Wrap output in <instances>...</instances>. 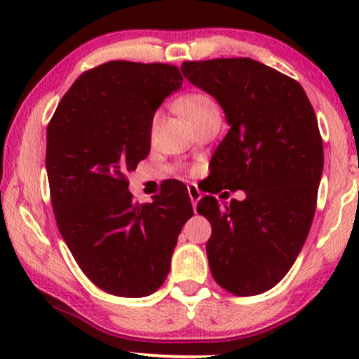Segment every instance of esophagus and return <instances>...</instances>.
Segmentation results:
<instances>
[{"label": "esophagus", "instance_id": "34e87169", "mask_svg": "<svg viewBox=\"0 0 359 359\" xmlns=\"http://www.w3.org/2000/svg\"><path fill=\"white\" fill-rule=\"evenodd\" d=\"M187 191H189V197H191V203L194 205V209H196L197 203H199L201 197H203V192L199 191V187H197L196 184H189Z\"/></svg>", "mask_w": 359, "mask_h": 359}]
</instances>
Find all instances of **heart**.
<instances>
[{
  "mask_svg": "<svg viewBox=\"0 0 359 359\" xmlns=\"http://www.w3.org/2000/svg\"><path fill=\"white\" fill-rule=\"evenodd\" d=\"M214 101L211 97L204 96V94H189L177 102V109L180 111V114L187 119L189 123H192L194 119L199 118L201 114H204L205 111L214 108ZM158 123V116L154 118V123H151V128L156 126Z\"/></svg>",
  "mask_w": 359,
  "mask_h": 359,
  "instance_id": "1",
  "label": "heart"
}]
</instances>
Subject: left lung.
<instances>
[{"instance_id": "obj_1", "label": "left lung", "mask_w": 359, "mask_h": 359, "mask_svg": "<svg viewBox=\"0 0 359 359\" xmlns=\"http://www.w3.org/2000/svg\"><path fill=\"white\" fill-rule=\"evenodd\" d=\"M180 71L229 125L211 158L214 182L246 194L197 204L212 226L209 269L234 295L263 294L294 265L314 219L324 168L314 108L297 81L248 57L184 62Z\"/></svg>"}]
</instances>
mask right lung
<instances>
[{"mask_svg":"<svg viewBox=\"0 0 359 359\" xmlns=\"http://www.w3.org/2000/svg\"><path fill=\"white\" fill-rule=\"evenodd\" d=\"M182 81L175 65L106 62L74 82L48 123L59 231L90 282L118 297H145L165 282L194 214L180 184L138 204L126 182L150 151L155 111Z\"/></svg>","mask_w":359,"mask_h":359,"instance_id":"add662e5","label":"right lung"}]
</instances>
